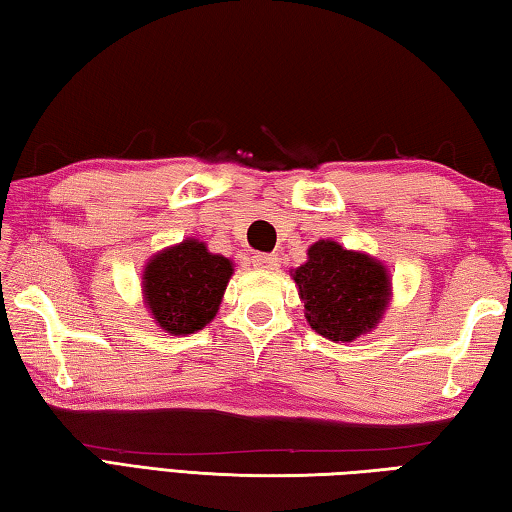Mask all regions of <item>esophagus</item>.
Here are the masks:
<instances>
[{
	"label": "esophagus",
	"mask_w": 512,
	"mask_h": 512,
	"mask_svg": "<svg viewBox=\"0 0 512 512\" xmlns=\"http://www.w3.org/2000/svg\"><path fill=\"white\" fill-rule=\"evenodd\" d=\"M252 265H254L256 269H260V272H272V269L278 267V260H276V256H272V254H256V256L252 258Z\"/></svg>",
	"instance_id": "34e87169"
}]
</instances>
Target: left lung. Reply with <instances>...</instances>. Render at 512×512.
Wrapping results in <instances>:
<instances>
[{"instance_id": "obj_1", "label": "left lung", "mask_w": 512, "mask_h": 512, "mask_svg": "<svg viewBox=\"0 0 512 512\" xmlns=\"http://www.w3.org/2000/svg\"><path fill=\"white\" fill-rule=\"evenodd\" d=\"M307 256L294 281L312 330L332 341H354L372 330L390 301L385 267L334 240H318Z\"/></svg>"}]
</instances>
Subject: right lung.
Returning a JSON list of instances; mask_svg holds the SVG:
<instances>
[{"label": "right lung", "instance_id": "1", "mask_svg": "<svg viewBox=\"0 0 512 512\" xmlns=\"http://www.w3.org/2000/svg\"><path fill=\"white\" fill-rule=\"evenodd\" d=\"M231 274L229 258L209 254L198 240H185L153 256L142 276L144 298L162 330L194 334L216 316Z\"/></svg>", "mask_w": 512, "mask_h": 512}]
</instances>
